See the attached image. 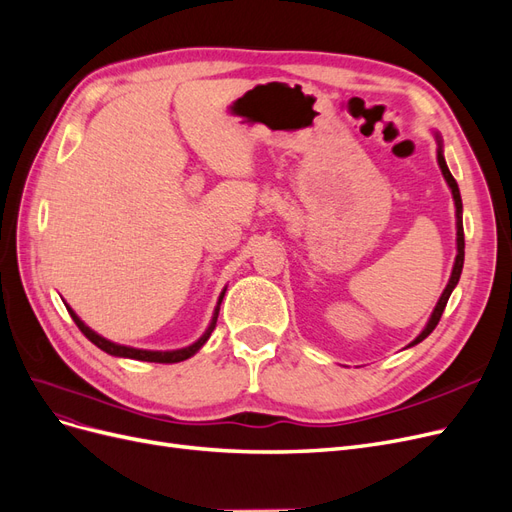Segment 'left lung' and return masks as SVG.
Returning <instances> with one entry per match:
<instances>
[{"instance_id": "obj_1", "label": "left lung", "mask_w": 512, "mask_h": 512, "mask_svg": "<svg viewBox=\"0 0 512 512\" xmlns=\"http://www.w3.org/2000/svg\"><path fill=\"white\" fill-rule=\"evenodd\" d=\"M434 138H436V144H438V148H436V159H438V166H440V172H442L444 180H447V185H449V189H451V195H453V202H455L457 255H455V263H453V270H451V278H449V283H447V287H444V291H442V295H440V300L436 302V308L432 310V317L427 319L425 327L421 329V334H419L415 340H412V342L408 344V349H410V346L419 344L421 340H425L427 336H430V334L434 332V327L438 325V321H440V317H442V312H444V306H447V302H449V298H451L453 289H455V287H457V283H459L461 268H464V246H466V244H464V221H461V212H464V206H461V195H459V187H457V183H455L453 174L449 172L447 161H444V151H442V138H440L438 131H434Z\"/></svg>"}]
</instances>
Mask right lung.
<instances>
[{
  "instance_id": "1",
  "label": "right lung",
  "mask_w": 512,
  "mask_h": 512,
  "mask_svg": "<svg viewBox=\"0 0 512 512\" xmlns=\"http://www.w3.org/2000/svg\"><path fill=\"white\" fill-rule=\"evenodd\" d=\"M225 291H227V287L221 291V295H219V302H217V306H214V312H212V319H210V323H208V327H206V332L197 338L193 344H189V346H183V349H174V351H146V349H136V346H125V344H117V342H112V340H108V338H104V336H100L97 332H93V329L89 327V325H85V321H82L76 312L65 304V308H68V312H70V317L74 319V323L78 325V329L82 334H85L97 349H102L104 353H108V355H114V357H125V359H138V361H155V364H178V361H185V359H189V357H193L197 351L202 349V346L206 344V340L210 338V334H212V329L217 327V317H219V308H221V302H223V295H225Z\"/></svg>"
}]
</instances>
